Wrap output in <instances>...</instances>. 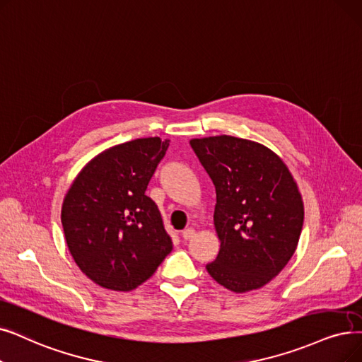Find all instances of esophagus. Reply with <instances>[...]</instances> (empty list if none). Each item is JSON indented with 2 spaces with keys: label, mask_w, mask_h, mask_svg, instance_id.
<instances>
[{
  "label": "esophagus",
  "mask_w": 362,
  "mask_h": 362,
  "mask_svg": "<svg viewBox=\"0 0 362 362\" xmlns=\"http://www.w3.org/2000/svg\"><path fill=\"white\" fill-rule=\"evenodd\" d=\"M182 237H183V240H185V241L194 238V237H195V229H194V228H187V229H185V230L182 232Z\"/></svg>",
  "instance_id": "obj_1"
}]
</instances>
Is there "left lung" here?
Listing matches in <instances>:
<instances>
[{
    "label": "left lung",
    "instance_id": "obj_1",
    "mask_svg": "<svg viewBox=\"0 0 362 362\" xmlns=\"http://www.w3.org/2000/svg\"><path fill=\"white\" fill-rule=\"evenodd\" d=\"M216 187L220 241L206 268L233 293L262 288L293 257L303 226V199L288 167L262 144L233 136L192 139Z\"/></svg>",
    "mask_w": 362,
    "mask_h": 362
}]
</instances>
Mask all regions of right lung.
<instances>
[{
  "label": "right lung",
  "instance_id": "obj_1",
  "mask_svg": "<svg viewBox=\"0 0 362 362\" xmlns=\"http://www.w3.org/2000/svg\"><path fill=\"white\" fill-rule=\"evenodd\" d=\"M170 140H130L90 160L62 204V226L78 268L98 286L130 291L173 250L163 216L145 194Z\"/></svg>",
  "mask_w": 362,
  "mask_h": 362
}]
</instances>
